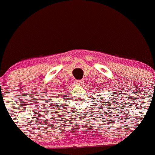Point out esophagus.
I'll use <instances>...</instances> for the list:
<instances>
[{"label": "esophagus", "instance_id": "1", "mask_svg": "<svg viewBox=\"0 0 155 155\" xmlns=\"http://www.w3.org/2000/svg\"><path fill=\"white\" fill-rule=\"evenodd\" d=\"M84 82V81L83 80H76V81H75V84H78V85H81V84H83Z\"/></svg>", "mask_w": 155, "mask_h": 155}]
</instances>
